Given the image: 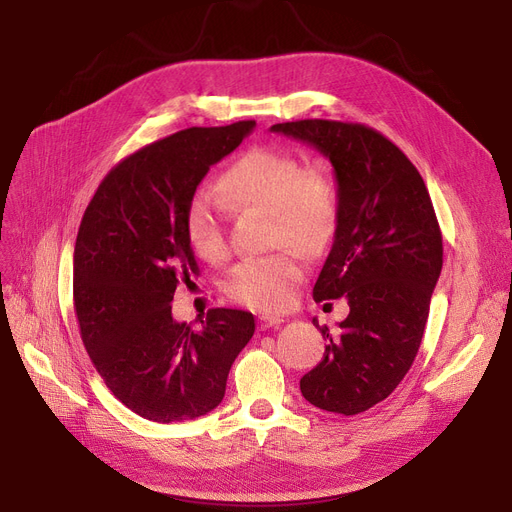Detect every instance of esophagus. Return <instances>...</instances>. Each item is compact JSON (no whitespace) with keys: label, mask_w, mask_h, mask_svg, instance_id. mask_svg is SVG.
Here are the masks:
<instances>
[{"label":"esophagus","mask_w":512,"mask_h":512,"mask_svg":"<svg viewBox=\"0 0 512 512\" xmlns=\"http://www.w3.org/2000/svg\"><path fill=\"white\" fill-rule=\"evenodd\" d=\"M282 321H284V319H282L280 315H261V317H259V328H261V330L274 328V326H280Z\"/></svg>","instance_id":"34e87169"}]
</instances>
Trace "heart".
<instances>
[{
    "label": "heart",
    "instance_id": "obj_1",
    "mask_svg": "<svg viewBox=\"0 0 512 512\" xmlns=\"http://www.w3.org/2000/svg\"><path fill=\"white\" fill-rule=\"evenodd\" d=\"M220 199L228 209H255L270 218V242L303 257L326 253L340 222V191L326 161L305 164L292 151L253 147L238 155L220 178ZM184 236L201 259L226 253L218 205L199 191L184 211ZM303 280V263L292 251H278L234 265L224 292L259 311H280Z\"/></svg>",
    "mask_w": 512,
    "mask_h": 512
}]
</instances>
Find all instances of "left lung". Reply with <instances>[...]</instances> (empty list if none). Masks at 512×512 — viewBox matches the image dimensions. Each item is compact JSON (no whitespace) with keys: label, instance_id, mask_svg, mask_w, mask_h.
<instances>
[{"label":"left lung","instance_id":"left-lung-1","mask_svg":"<svg viewBox=\"0 0 512 512\" xmlns=\"http://www.w3.org/2000/svg\"><path fill=\"white\" fill-rule=\"evenodd\" d=\"M272 132L324 153L340 191V222L313 299L346 297L351 313L324 359L301 378L313 407L357 415L388 398L411 369L442 272V232L409 157L363 124L299 120Z\"/></svg>","mask_w":512,"mask_h":512}]
</instances>
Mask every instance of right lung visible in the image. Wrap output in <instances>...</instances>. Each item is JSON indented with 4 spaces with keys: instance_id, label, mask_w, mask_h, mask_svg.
Masks as SVG:
<instances>
[{
    "instance_id": "right-lung-1",
    "label": "right lung",
    "mask_w": 512,
    "mask_h": 512,
    "mask_svg": "<svg viewBox=\"0 0 512 512\" xmlns=\"http://www.w3.org/2000/svg\"><path fill=\"white\" fill-rule=\"evenodd\" d=\"M255 120L186 128L128 155L103 178L74 247L80 338L114 396L137 415L188 421L220 405L234 359L253 338L247 311L211 309L193 330L172 317L176 286L197 274L184 211L209 168Z\"/></svg>"
}]
</instances>
